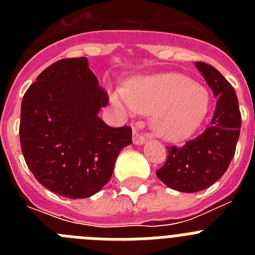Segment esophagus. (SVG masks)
I'll return each instance as SVG.
<instances>
[{
	"label": "esophagus",
	"instance_id": "obj_1",
	"mask_svg": "<svg viewBox=\"0 0 255 255\" xmlns=\"http://www.w3.org/2000/svg\"><path fill=\"white\" fill-rule=\"evenodd\" d=\"M132 141L135 144H144L145 143V136L138 129H134L132 130Z\"/></svg>",
	"mask_w": 255,
	"mask_h": 255
}]
</instances>
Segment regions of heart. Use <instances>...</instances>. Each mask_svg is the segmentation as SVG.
<instances>
[{
	"mask_svg": "<svg viewBox=\"0 0 255 255\" xmlns=\"http://www.w3.org/2000/svg\"><path fill=\"white\" fill-rule=\"evenodd\" d=\"M115 100L132 111L152 116L155 134L173 143L193 136L211 110L208 89L175 73L132 79Z\"/></svg>",
	"mask_w": 255,
	"mask_h": 255,
	"instance_id": "heart-1",
	"label": "heart"
}]
</instances>
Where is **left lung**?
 Here are the masks:
<instances>
[{
	"mask_svg": "<svg viewBox=\"0 0 255 255\" xmlns=\"http://www.w3.org/2000/svg\"><path fill=\"white\" fill-rule=\"evenodd\" d=\"M217 97L211 125L182 147H167L168 155L155 175L168 188L195 193L213 185L224 176L236 150L242 114L233 85L212 65L195 62Z\"/></svg>",
	"mask_w": 255,
	"mask_h": 255,
	"instance_id": "left-lung-1",
	"label": "left lung"
}]
</instances>
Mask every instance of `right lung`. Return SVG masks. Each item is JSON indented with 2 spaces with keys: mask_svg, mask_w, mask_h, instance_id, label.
<instances>
[{
  "mask_svg": "<svg viewBox=\"0 0 255 255\" xmlns=\"http://www.w3.org/2000/svg\"><path fill=\"white\" fill-rule=\"evenodd\" d=\"M108 101L87 57L57 61L28 88L20 144L29 170L44 188L82 199L111 179L117 155L131 144V128H111L98 117Z\"/></svg>",
  "mask_w": 255,
  "mask_h": 255,
  "instance_id": "right-lung-1",
  "label": "right lung"
}]
</instances>
